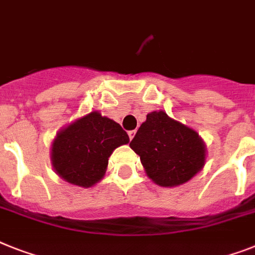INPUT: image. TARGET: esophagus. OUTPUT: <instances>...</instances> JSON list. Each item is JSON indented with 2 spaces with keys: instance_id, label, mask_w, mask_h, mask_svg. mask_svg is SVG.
Returning a JSON list of instances; mask_svg holds the SVG:
<instances>
[{
  "instance_id": "esophagus-1",
  "label": "esophagus",
  "mask_w": 255,
  "mask_h": 255,
  "mask_svg": "<svg viewBox=\"0 0 255 255\" xmlns=\"http://www.w3.org/2000/svg\"><path fill=\"white\" fill-rule=\"evenodd\" d=\"M128 134H129V138H130V140H131L132 138H134V135H135V130H130Z\"/></svg>"
}]
</instances>
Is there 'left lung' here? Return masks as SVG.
<instances>
[{"label": "left lung", "mask_w": 255, "mask_h": 255, "mask_svg": "<svg viewBox=\"0 0 255 255\" xmlns=\"http://www.w3.org/2000/svg\"><path fill=\"white\" fill-rule=\"evenodd\" d=\"M130 147L140 156L148 177L160 186L184 184L205 165L206 148L198 134L163 111L147 115Z\"/></svg>", "instance_id": "left-lung-1"}]
</instances>
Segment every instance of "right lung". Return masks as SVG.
<instances>
[{
    "label": "right lung",
    "instance_id": "obj_1",
    "mask_svg": "<svg viewBox=\"0 0 255 255\" xmlns=\"http://www.w3.org/2000/svg\"><path fill=\"white\" fill-rule=\"evenodd\" d=\"M126 143L129 135L120 124L91 112L58 132L52 163L67 182L88 188L103 178L113 150Z\"/></svg>",
    "mask_w": 255,
    "mask_h": 255
}]
</instances>
